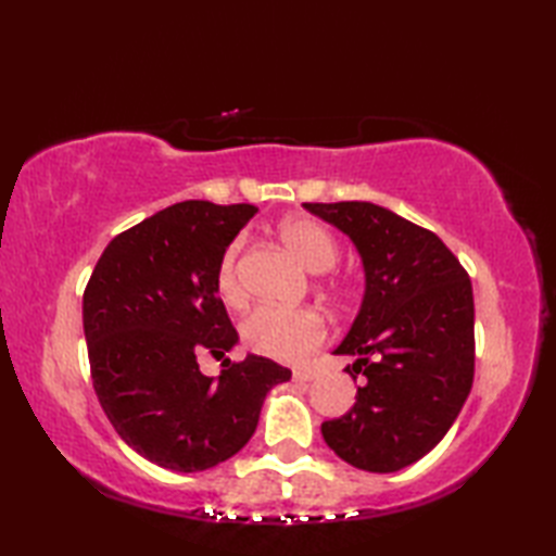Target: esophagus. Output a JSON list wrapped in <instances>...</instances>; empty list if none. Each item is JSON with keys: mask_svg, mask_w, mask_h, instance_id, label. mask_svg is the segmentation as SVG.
<instances>
[{"mask_svg": "<svg viewBox=\"0 0 556 556\" xmlns=\"http://www.w3.org/2000/svg\"><path fill=\"white\" fill-rule=\"evenodd\" d=\"M315 377H317L315 370H305V368L293 370V380H296V382H313Z\"/></svg>", "mask_w": 556, "mask_h": 556, "instance_id": "1", "label": "esophagus"}]
</instances>
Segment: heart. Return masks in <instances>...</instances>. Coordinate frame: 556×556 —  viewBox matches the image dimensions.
I'll return each mask as SVG.
<instances>
[{"label": "heart", "instance_id": "obj_1", "mask_svg": "<svg viewBox=\"0 0 556 556\" xmlns=\"http://www.w3.org/2000/svg\"><path fill=\"white\" fill-rule=\"evenodd\" d=\"M279 236L308 271L320 275V271L334 267L339 248L334 236L320 222L308 217L287 219L279 227ZM239 248V243H233L217 267V291L231 305H239L243 301ZM241 334L245 346L260 353V356L279 363H299L323 344L327 337V323L313 308H271V305H263V308L245 317Z\"/></svg>", "mask_w": 556, "mask_h": 556}]
</instances>
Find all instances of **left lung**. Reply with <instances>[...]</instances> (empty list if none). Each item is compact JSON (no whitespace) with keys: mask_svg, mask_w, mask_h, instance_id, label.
I'll return each mask as SVG.
<instances>
[{"mask_svg":"<svg viewBox=\"0 0 556 556\" xmlns=\"http://www.w3.org/2000/svg\"><path fill=\"white\" fill-rule=\"evenodd\" d=\"M303 207L349 236L365 275L361 311L334 349L356 358L346 372L363 384L323 437L346 464L394 473L440 444L473 387V287L440 236L392 210L361 200Z\"/></svg>","mask_w":556,"mask_h":556,"instance_id":"8db88e82","label":"left lung"}]
</instances>
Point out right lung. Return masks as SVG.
<instances>
[{
	"instance_id": "right-lung-1",
	"label": "right lung",
	"mask_w": 556,
	"mask_h": 556,
	"mask_svg": "<svg viewBox=\"0 0 556 556\" xmlns=\"http://www.w3.org/2000/svg\"><path fill=\"white\" fill-rule=\"evenodd\" d=\"M257 207L184 200L114 236L83 293L92 387L114 430L162 468L195 473L251 440L271 387L291 370L248 353L217 381L197 356L239 344L217 267Z\"/></svg>"
}]
</instances>
